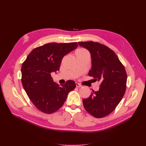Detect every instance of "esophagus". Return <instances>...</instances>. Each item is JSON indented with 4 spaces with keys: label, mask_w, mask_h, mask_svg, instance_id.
Segmentation results:
<instances>
[{
    "label": "esophagus",
    "mask_w": 146,
    "mask_h": 146,
    "mask_svg": "<svg viewBox=\"0 0 146 146\" xmlns=\"http://www.w3.org/2000/svg\"><path fill=\"white\" fill-rule=\"evenodd\" d=\"M76 87L77 88H81V87H82V86L80 85V84H79V83H76Z\"/></svg>",
    "instance_id": "obj_1"
}]
</instances>
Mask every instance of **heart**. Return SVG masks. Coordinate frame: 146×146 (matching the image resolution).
Segmentation results:
<instances>
[{
	"label": "heart",
	"mask_w": 146,
	"mask_h": 146,
	"mask_svg": "<svg viewBox=\"0 0 146 146\" xmlns=\"http://www.w3.org/2000/svg\"><path fill=\"white\" fill-rule=\"evenodd\" d=\"M85 52H87V51L85 49H83V48H79V49H77L76 51V55L80 54H82V53H85Z\"/></svg>",
	"instance_id": "b5f03b06"
}]
</instances>
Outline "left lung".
Wrapping results in <instances>:
<instances>
[{
    "label": "left lung",
    "mask_w": 146,
    "mask_h": 146,
    "mask_svg": "<svg viewBox=\"0 0 146 146\" xmlns=\"http://www.w3.org/2000/svg\"><path fill=\"white\" fill-rule=\"evenodd\" d=\"M80 46L90 51L91 69L88 75L100 81L99 91L83 100L84 108L96 118L108 115L122 100L126 90L127 74L124 66L111 49L93 41L78 42Z\"/></svg>",
    "instance_id": "obj_1"
}]
</instances>
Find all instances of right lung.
<instances>
[{
    "instance_id": "right-lung-1",
    "label": "right lung",
    "mask_w": 146,
    "mask_h": 146,
    "mask_svg": "<svg viewBox=\"0 0 146 146\" xmlns=\"http://www.w3.org/2000/svg\"><path fill=\"white\" fill-rule=\"evenodd\" d=\"M77 46V42L46 44L34 48L23 63V86L30 100L39 111L50 114L58 110L69 92L76 88L72 80L58 85L53 81L51 73L60 70L64 56Z\"/></svg>"
}]
</instances>
